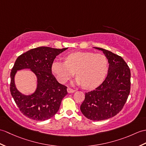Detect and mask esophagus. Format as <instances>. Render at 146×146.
Segmentation results:
<instances>
[{
    "instance_id": "esophagus-1",
    "label": "esophagus",
    "mask_w": 146,
    "mask_h": 146,
    "mask_svg": "<svg viewBox=\"0 0 146 146\" xmlns=\"http://www.w3.org/2000/svg\"><path fill=\"white\" fill-rule=\"evenodd\" d=\"M67 91H68V93H74V91H75V90L72 89V88H69V87H68V88H67Z\"/></svg>"
}]
</instances>
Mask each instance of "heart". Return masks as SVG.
Listing matches in <instances>:
<instances>
[{
	"label": "heart",
	"instance_id": "obj_1",
	"mask_svg": "<svg viewBox=\"0 0 146 146\" xmlns=\"http://www.w3.org/2000/svg\"><path fill=\"white\" fill-rule=\"evenodd\" d=\"M65 60L55 61L52 66L61 83H66L75 73L76 83L84 88L92 90L103 83L108 73V59L103 53L75 52L68 54Z\"/></svg>",
	"mask_w": 146,
	"mask_h": 146
}]
</instances>
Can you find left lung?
<instances>
[{
	"mask_svg": "<svg viewBox=\"0 0 146 146\" xmlns=\"http://www.w3.org/2000/svg\"><path fill=\"white\" fill-rule=\"evenodd\" d=\"M94 48L103 51L108 60L109 68L101 84L85 93L80 110L88 119L101 121L116 116L123 110L130 93L131 71L121 56L103 48Z\"/></svg>",
	"mask_w": 146,
	"mask_h": 146,
	"instance_id": "1",
	"label": "left lung"
}]
</instances>
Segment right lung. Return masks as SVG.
<instances>
[{"label":"right lung","mask_w":146,"mask_h":146,"mask_svg":"<svg viewBox=\"0 0 146 146\" xmlns=\"http://www.w3.org/2000/svg\"><path fill=\"white\" fill-rule=\"evenodd\" d=\"M66 49L37 47L17 58L11 73L10 91L19 110L30 119L45 121L53 117L58 111L63 98L68 94L67 87L58 82L52 72L56 56ZM24 68L31 69L38 79L37 89L30 96L20 94L14 83L16 71Z\"/></svg>","instance_id":"obj_1"}]
</instances>
